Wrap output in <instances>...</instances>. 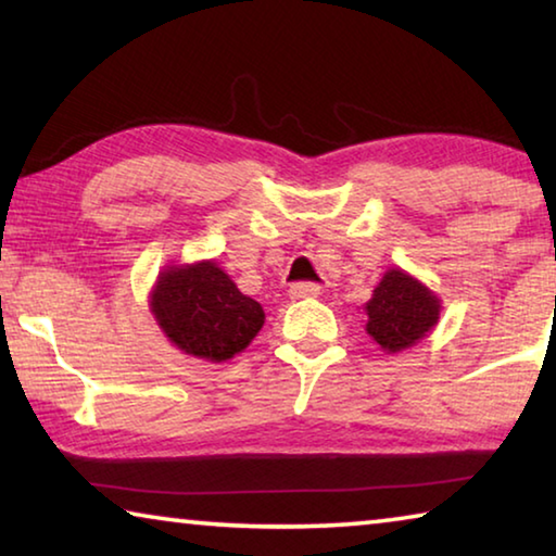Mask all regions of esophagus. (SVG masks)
<instances>
[{
  "instance_id": "1",
  "label": "esophagus",
  "mask_w": 556,
  "mask_h": 556,
  "mask_svg": "<svg viewBox=\"0 0 556 556\" xmlns=\"http://www.w3.org/2000/svg\"><path fill=\"white\" fill-rule=\"evenodd\" d=\"M318 294H321V287L314 285V281H296V285H291L289 289L291 299H312Z\"/></svg>"
}]
</instances>
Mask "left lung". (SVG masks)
Returning a JSON list of instances; mask_svg holds the SVG:
<instances>
[{"instance_id": "left-lung-1", "label": "left lung", "mask_w": 556, "mask_h": 556, "mask_svg": "<svg viewBox=\"0 0 556 556\" xmlns=\"http://www.w3.org/2000/svg\"><path fill=\"white\" fill-rule=\"evenodd\" d=\"M368 333L384 351L397 353L425 338L439 318V299L419 281L390 269L365 306Z\"/></svg>"}]
</instances>
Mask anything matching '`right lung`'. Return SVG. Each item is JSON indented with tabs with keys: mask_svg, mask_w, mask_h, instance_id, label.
<instances>
[{
	"mask_svg": "<svg viewBox=\"0 0 556 556\" xmlns=\"http://www.w3.org/2000/svg\"><path fill=\"white\" fill-rule=\"evenodd\" d=\"M152 312L172 343L213 363L248 348L265 324L257 301L244 296L215 262L166 269L154 289Z\"/></svg>",
	"mask_w": 556,
	"mask_h": 556,
	"instance_id": "add662e5",
	"label": "right lung"
}]
</instances>
